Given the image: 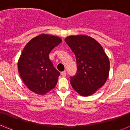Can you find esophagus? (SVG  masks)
I'll return each mask as SVG.
<instances>
[{
    "label": "esophagus",
    "instance_id": "34e87169",
    "mask_svg": "<svg viewBox=\"0 0 130 130\" xmlns=\"http://www.w3.org/2000/svg\"><path fill=\"white\" fill-rule=\"evenodd\" d=\"M61 76H62L63 77H65L66 76V71H63V72H61Z\"/></svg>",
    "mask_w": 130,
    "mask_h": 130
}]
</instances>
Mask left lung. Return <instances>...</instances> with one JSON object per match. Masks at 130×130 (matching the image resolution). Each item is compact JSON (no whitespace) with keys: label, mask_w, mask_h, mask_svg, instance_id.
I'll return each mask as SVG.
<instances>
[{"label":"left lung","mask_w":130,"mask_h":130,"mask_svg":"<svg viewBox=\"0 0 130 130\" xmlns=\"http://www.w3.org/2000/svg\"><path fill=\"white\" fill-rule=\"evenodd\" d=\"M65 41L76 59V74L71 77L72 87L83 96L94 94L108 78L110 65L108 57L100 43L89 36H68Z\"/></svg>","instance_id":"8db88e82"}]
</instances>
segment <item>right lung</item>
<instances>
[{
	"label": "right lung",
	"mask_w": 130,
	"mask_h": 130,
	"mask_svg": "<svg viewBox=\"0 0 130 130\" xmlns=\"http://www.w3.org/2000/svg\"><path fill=\"white\" fill-rule=\"evenodd\" d=\"M61 41L58 36L43 34L24 46L18 61V71L26 86L34 93L45 94L56 85L60 73L48 55Z\"/></svg>",
	"instance_id": "obj_1"
}]
</instances>
